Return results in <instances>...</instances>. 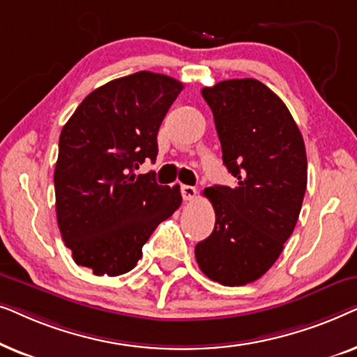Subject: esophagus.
Wrapping results in <instances>:
<instances>
[{"label": "esophagus", "mask_w": 357, "mask_h": 357, "mask_svg": "<svg viewBox=\"0 0 357 357\" xmlns=\"http://www.w3.org/2000/svg\"><path fill=\"white\" fill-rule=\"evenodd\" d=\"M180 192H182L185 202H192V199L197 197V188L190 187V185H182V187H180Z\"/></svg>", "instance_id": "esophagus-1"}]
</instances>
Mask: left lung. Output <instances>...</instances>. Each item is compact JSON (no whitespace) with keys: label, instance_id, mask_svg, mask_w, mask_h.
<instances>
[{"label":"left lung","instance_id":"obj_1","mask_svg":"<svg viewBox=\"0 0 357 357\" xmlns=\"http://www.w3.org/2000/svg\"><path fill=\"white\" fill-rule=\"evenodd\" d=\"M202 94L237 185L204 188L216 224L195 257L209 280L243 286L270 270L294 231L307 188L305 146L284 102L260 81H221Z\"/></svg>","mask_w":357,"mask_h":357}]
</instances>
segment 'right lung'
Wrapping results in <instances>:
<instances>
[{"label": "right lung", "instance_id": "add662e5", "mask_svg": "<svg viewBox=\"0 0 357 357\" xmlns=\"http://www.w3.org/2000/svg\"><path fill=\"white\" fill-rule=\"evenodd\" d=\"M183 84L139 71L92 91L63 126L55 165L56 221L76 265L97 276L136 266L143 245L182 203L180 187L136 175L158 155V131Z\"/></svg>", "mask_w": 357, "mask_h": 357}]
</instances>
